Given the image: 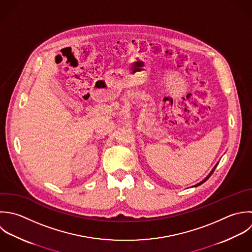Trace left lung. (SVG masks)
<instances>
[{"label":"left lung","mask_w":252,"mask_h":252,"mask_svg":"<svg viewBox=\"0 0 252 252\" xmlns=\"http://www.w3.org/2000/svg\"><path fill=\"white\" fill-rule=\"evenodd\" d=\"M217 165H218V164H217ZM217 165H216V166H215V167H214V168H213V170H212V171H211V172H210V174H209V175H208V176H207V177H206V178H205V179H204V180H203V181H202V182H200V183H198V184H197V185H195V186H193V187H194V188H195V187H198V186H200V185H202V184H203V183H205V182H206V181H207V180H208V179H209V178H210V177H211V175H212V174H213V172H214V171H215V169H216V167H217Z\"/></svg>","instance_id":"obj_1"}]
</instances>
